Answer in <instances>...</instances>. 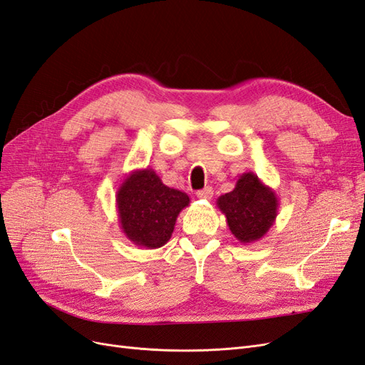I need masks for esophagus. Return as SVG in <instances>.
Segmentation results:
<instances>
[{"instance_id": "1", "label": "esophagus", "mask_w": 365, "mask_h": 365, "mask_svg": "<svg viewBox=\"0 0 365 365\" xmlns=\"http://www.w3.org/2000/svg\"><path fill=\"white\" fill-rule=\"evenodd\" d=\"M196 196L200 197V200H212V196H213V189L212 187H204L202 190H197L196 192Z\"/></svg>"}]
</instances>
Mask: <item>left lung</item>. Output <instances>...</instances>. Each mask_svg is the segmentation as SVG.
I'll return each instance as SVG.
<instances>
[{
    "label": "left lung",
    "instance_id": "8db88e82",
    "mask_svg": "<svg viewBox=\"0 0 365 365\" xmlns=\"http://www.w3.org/2000/svg\"><path fill=\"white\" fill-rule=\"evenodd\" d=\"M217 208L240 244H254L268 233L279 213V197L252 172L242 173L235 189L219 196Z\"/></svg>",
    "mask_w": 365,
    "mask_h": 365
}]
</instances>
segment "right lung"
<instances>
[{
  "mask_svg": "<svg viewBox=\"0 0 365 365\" xmlns=\"http://www.w3.org/2000/svg\"><path fill=\"white\" fill-rule=\"evenodd\" d=\"M189 204L187 193L163 184L150 168L130 172L115 193L121 231L132 244L148 250L168 244L176 217Z\"/></svg>",
  "mask_w": 365,
  "mask_h": 365,
  "instance_id": "right-lung-1",
  "label": "right lung"
}]
</instances>
